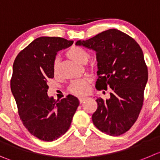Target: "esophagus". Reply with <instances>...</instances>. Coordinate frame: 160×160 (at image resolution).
<instances>
[{
  "instance_id": "34e87169",
  "label": "esophagus",
  "mask_w": 160,
  "mask_h": 160,
  "mask_svg": "<svg viewBox=\"0 0 160 160\" xmlns=\"http://www.w3.org/2000/svg\"><path fill=\"white\" fill-rule=\"evenodd\" d=\"M86 99H87V97H79V102H80V103L82 104V103H83V102H84Z\"/></svg>"
}]
</instances>
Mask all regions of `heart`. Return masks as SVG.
Segmentation results:
<instances>
[{
	"mask_svg": "<svg viewBox=\"0 0 160 160\" xmlns=\"http://www.w3.org/2000/svg\"><path fill=\"white\" fill-rule=\"evenodd\" d=\"M66 54L70 59L79 63H86L89 58V54H88L87 52L84 48L78 46L71 47L70 49L68 50ZM52 71L54 74H56V71H57V60L54 61ZM89 82H90V80L88 77L74 80L70 84L68 90L70 92L76 96L85 95L88 92V86H89Z\"/></svg>",
	"mask_w": 160,
	"mask_h": 160,
	"instance_id": "1",
	"label": "heart"
}]
</instances>
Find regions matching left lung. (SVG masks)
Wrapping results in <instances>:
<instances>
[{
    "instance_id": "1",
    "label": "left lung",
    "mask_w": 160,
    "mask_h": 160,
    "mask_svg": "<svg viewBox=\"0 0 160 160\" xmlns=\"http://www.w3.org/2000/svg\"><path fill=\"white\" fill-rule=\"evenodd\" d=\"M76 45L97 52V90L112 89L109 100L97 98L92 114L95 127L103 133L119 136L128 131L138 119L144 102L148 67L138 42L116 29L98 33Z\"/></svg>"
}]
</instances>
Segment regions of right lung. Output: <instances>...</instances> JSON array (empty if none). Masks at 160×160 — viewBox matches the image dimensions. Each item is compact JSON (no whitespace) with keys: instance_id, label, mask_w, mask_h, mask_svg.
Wrapping results in <instances>:
<instances>
[{"instance_id":"add662e5","label":"right lung","mask_w":160,"mask_h":160,"mask_svg":"<svg viewBox=\"0 0 160 160\" xmlns=\"http://www.w3.org/2000/svg\"><path fill=\"white\" fill-rule=\"evenodd\" d=\"M72 44L62 38H38L19 52L13 63L11 90L19 118L27 130L41 141H52L64 134L79 105L72 95L60 100L47 95V82L54 77L56 52Z\"/></svg>"}]
</instances>
